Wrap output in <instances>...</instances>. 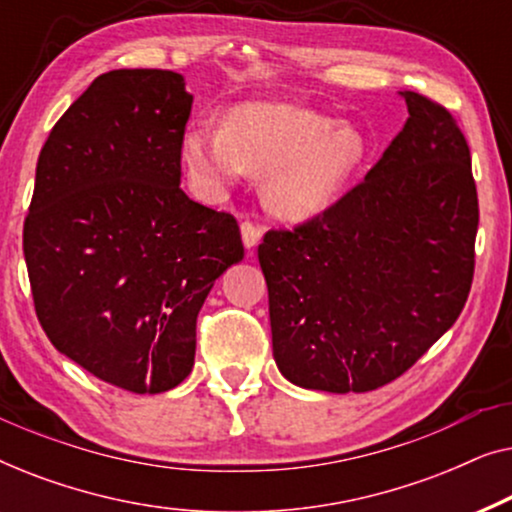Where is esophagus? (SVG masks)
Listing matches in <instances>:
<instances>
[{
  "label": "esophagus",
  "mask_w": 512,
  "mask_h": 512,
  "mask_svg": "<svg viewBox=\"0 0 512 512\" xmlns=\"http://www.w3.org/2000/svg\"><path fill=\"white\" fill-rule=\"evenodd\" d=\"M240 233H242V242H244V247H247V249H254L256 244L261 242V237H263V228H261V226H256V223H251V221H242Z\"/></svg>",
  "instance_id": "esophagus-1"
}]
</instances>
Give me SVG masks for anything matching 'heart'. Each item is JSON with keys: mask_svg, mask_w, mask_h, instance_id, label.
Instances as JSON below:
<instances>
[{"mask_svg": "<svg viewBox=\"0 0 512 512\" xmlns=\"http://www.w3.org/2000/svg\"><path fill=\"white\" fill-rule=\"evenodd\" d=\"M181 156L207 193H223L247 172H265L272 212L305 221L335 205L368 156L352 125L286 102H249L228 123L198 121L181 139Z\"/></svg>", "mask_w": 512, "mask_h": 512, "instance_id": "b5f03b06", "label": "heart"}]
</instances>
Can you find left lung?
<instances>
[{"label":"left lung","instance_id":"1","mask_svg":"<svg viewBox=\"0 0 512 512\" xmlns=\"http://www.w3.org/2000/svg\"><path fill=\"white\" fill-rule=\"evenodd\" d=\"M408 121L366 179L293 230H268L272 354L303 389L363 394L401 377L464 310L478 193L450 111L405 90Z\"/></svg>","mask_w":512,"mask_h":512}]
</instances>
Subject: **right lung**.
Segmentation results:
<instances>
[{"mask_svg": "<svg viewBox=\"0 0 512 512\" xmlns=\"http://www.w3.org/2000/svg\"><path fill=\"white\" fill-rule=\"evenodd\" d=\"M193 95L167 69H114L39 153L23 251L60 354L132 394L181 384L207 293L244 258L235 216L181 191Z\"/></svg>", "mask_w": 512, "mask_h": 512, "instance_id": "add662e5", "label": "right lung"}]
</instances>
